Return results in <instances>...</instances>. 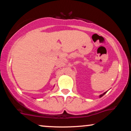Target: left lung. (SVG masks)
I'll list each match as a JSON object with an SVG mask.
<instances>
[{
  "label": "left lung",
  "instance_id": "obj_1",
  "mask_svg": "<svg viewBox=\"0 0 131 131\" xmlns=\"http://www.w3.org/2000/svg\"><path fill=\"white\" fill-rule=\"evenodd\" d=\"M105 93H106V92H105V93H103V94H102V95H100V97H102V96H103V95H105Z\"/></svg>",
  "mask_w": 131,
  "mask_h": 131
}]
</instances>
